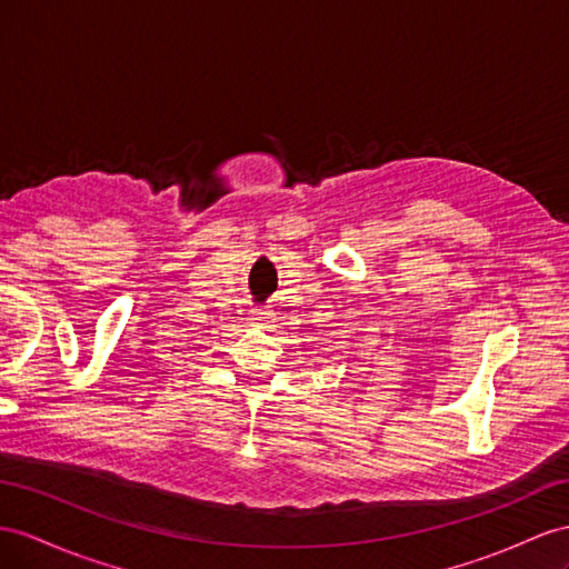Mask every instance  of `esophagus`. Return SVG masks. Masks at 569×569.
I'll return each mask as SVG.
<instances>
[{
  "mask_svg": "<svg viewBox=\"0 0 569 569\" xmlns=\"http://www.w3.org/2000/svg\"><path fill=\"white\" fill-rule=\"evenodd\" d=\"M252 319H254V325H259L261 329H264V327L271 325L273 312H271L269 308H254V310H252Z\"/></svg>",
  "mask_w": 569,
  "mask_h": 569,
  "instance_id": "34e87169",
  "label": "esophagus"
}]
</instances>
